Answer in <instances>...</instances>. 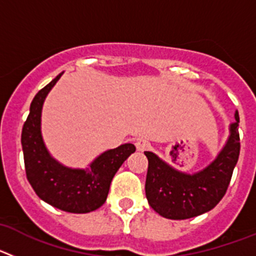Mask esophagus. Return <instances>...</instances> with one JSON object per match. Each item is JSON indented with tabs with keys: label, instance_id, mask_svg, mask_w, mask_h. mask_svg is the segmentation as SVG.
Wrapping results in <instances>:
<instances>
[{
	"label": "esophagus",
	"instance_id": "esophagus-1",
	"mask_svg": "<svg viewBox=\"0 0 256 256\" xmlns=\"http://www.w3.org/2000/svg\"><path fill=\"white\" fill-rule=\"evenodd\" d=\"M150 142L144 138H138L137 142H136V148H137V151H146L150 148Z\"/></svg>",
	"mask_w": 256,
	"mask_h": 256
}]
</instances>
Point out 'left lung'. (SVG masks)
Listing matches in <instances>:
<instances>
[{"label":"left lung","mask_w":256,"mask_h":256,"mask_svg":"<svg viewBox=\"0 0 256 256\" xmlns=\"http://www.w3.org/2000/svg\"><path fill=\"white\" fill-rule=\"evenodd\" d=\"M234 119L223 150L212 164L195 174L176 170L154 152H144L148 160L144 191L156 212L174 220L194 218L212 210L223 198L240 155L238 112Z\"/></svg>","instance_id":"obj_1"}]
</instances>
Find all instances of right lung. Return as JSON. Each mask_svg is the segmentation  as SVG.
Here are the masks:
<instances>
[{"instance_id": "add662e5", "label": "right lung", "mask_w": 256, "mask_h": 256, "mask_svg": "<svg viewBox=\"0 0 256 256\" xmlns=\"http://www.w3.org/2000/svg\"><path fill=\"white\" fill-rule=\"evenodd\" d=\"M61 74L32 101L22 130L24 164L26 178L38 198L64 212L83 214L98 209L105 202L112 177L136 148L132 144H124L105 151L87 169H72L56 162L47 151L40 134V114L47 94Z\"/></svg>"}]
</instances>
